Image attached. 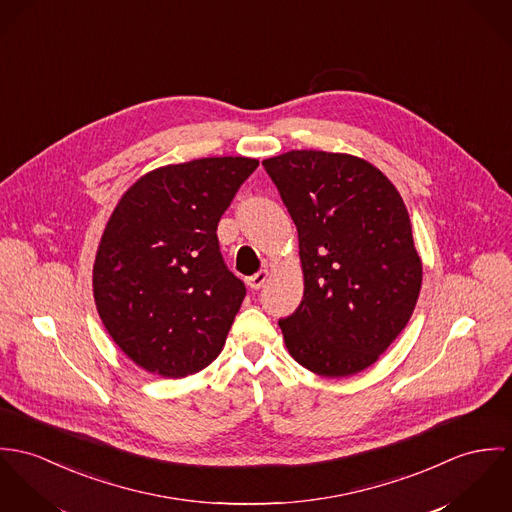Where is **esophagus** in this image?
<instances>
[{"label": "esophagus", "mask_w": 512, "mask_h": 512, "mask_svg": "<svg viewBox=\"0 0 512 512\" xmlns=\"http://www.w3.org/2000/svg\"><path fill=\"white\" fill-rule=\"evenodd\" d=\"M269 279V271H259V273H255L253 277H247V286L249 288H253V290H257V288H261L263 284H265V281Z\"/></svg>", "instance_id": "obj_1"}]
</instances>
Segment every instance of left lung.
Instances as JSON below:
<instances>
[{
  "label": "left lung",
  "mask_w": 512,
  "mask_h": 512,
  "mask_svg": "<svg viewBox=\"0 0 512 512\" xmlns=\"http://www.w3.org/2000/svg\"><path fill=\"white\" fill-rule=\"evenodd\" d=\"M298 231L304 296L279 320L288 353L322 377H349L397 340L422 284L406 206L371 163L326 151L263 161Z\"/></svg>",
  "instance_id": "obj_1"
}]
</instances>
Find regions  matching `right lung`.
<instances>
[{
    "label": "right lung",
    "instance_id": "1",
    "mask_svg": "<svg viewBox=\"0 0 512 512\" xmlns=\"http://www.w3.org/2000/svg\"><path fill=\"white\" fill-rule=\"evenodd\" d=\"M257 159L210 157L141 176L117 202L94 263L98 314L149 373L180 379L222 351L245 284L224 263L218 222Z\"/></svg>",
    "mask_w": 512,
    "mask_h": 512
}]
</instances>
